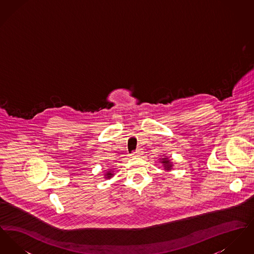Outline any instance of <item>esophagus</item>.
Returning <instances> with one entry per match:
<instances>
[{"instance_id":"34e87169","label":"esophagus","mask_w":254,"mask_h":254,"mask_svg":"<svg viewBox=\"0 0 254 254\" xmlns=\"http://www.w3.org/2000/svg\"><path fill=\"white\" fill-rule=\"evenodd\" d=\"M141 153H142V151L140 149H138L137 151L133 152L132 154H131V157H139L141 155Z\"/></svg>"}]
</instances>
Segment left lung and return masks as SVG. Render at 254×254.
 Instances as JSON below:
<instances>
[{
    "label": "left lung",
    "instance_id": "1",
    "mask_svg": "<svg viewBox=\"0 0 254 254\" xmlns=\"http://www.w3.org/2000/svg\"><path fill=\"white\" fill-rule=\"evenodd\" d=\"M159 160H160V163H162V165H163L165 170L170 171V170L172 169V168H173V163L171 162V159H170V158L162 155V158H160Z\"/></svg>",
    "mask_w": 254,
    "mask_h": 254
}]
</instances>
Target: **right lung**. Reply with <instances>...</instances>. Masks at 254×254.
I'll use <instances>...</instances> for the list:
<instances>
[{"label": "right lung", "mask_w": 254, "mask_h": 254, "mask_svg": "<svg viewBox=\"0 0 254 254\" xmlns=\"http://www.w3.org/2000/svg\"><path fill=\"white\" fill-rule=\"evenodd\" d=\"M105 179H110L114 176V169H107V172L105 173Z\"/></svg>", "instance_id": "1"}]
</instances>
